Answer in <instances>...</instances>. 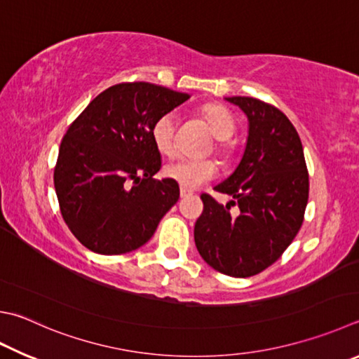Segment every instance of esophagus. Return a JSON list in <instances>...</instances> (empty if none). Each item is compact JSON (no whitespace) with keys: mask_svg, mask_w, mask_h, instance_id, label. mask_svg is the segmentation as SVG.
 Returning a JSON list of instances; mask_svg holds the SVG:
<instances>
[{"mask_svg":"<svg viewBox=\"0 0 359 359\" xmlns=\"http://www.w3.org/2000/svg\"><path fill=\"white\" fill-rule=\"evenodd\" d=\"M191 191H188V190H184V188H182V190H180V198L182 199H184V198H188V196H191Z\"/></svg>","mask_w":359,"mask_h":359,"instance_id":"obj_1","label":"esophagus"}]
</instances>
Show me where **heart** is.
I'll return each mask as SVG.
<instances>
[{
  "label": "heart",
  "mask_w": 359,
  "mask_h": 359,
  "mask_svg": "<svg viewBox=\"0 0 359 359\" xmlns=\"http://www.w3.org/2000/svg\"><path fill=\"white\" fill-rule=\"evenodd\" d=\"M202 116L207 121L210 132L217 142V154L226 158L232 154V146L227 140H231L236 133V121L226 108L219 105H207L202 108ZM175 126H177V113L169 111L161 114L152 126V140L155 147L161 154L172 155L174 154V136ZM165 175L168 179L174 180L184 190H196L201 185L210 182L217 175V166L210 160L196 161L188 158H177L169 161L165 166Z\"/></svg>",
  "instance_id": "b5f03b06"
}]
</instances>
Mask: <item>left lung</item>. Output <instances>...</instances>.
I'll list each match as a JSON object with an SVG mask.
<instances>
[{"label":"left lung","instance_id":"1","mask_svg":"<svg viewBox=\"0 0 359 359\" xmlns=\"http://www.w3.org/2000/svg\"><path fill=\"white\" fill-rule=\"evenodd\" d=\"M248 117L242 160L213 190L232 198L226 205L202 194L194 224L201 257L233 278L257 275L287 250L303 223L309 175L295 127L278 108L252 97H226ZM239 213L230 215V205Z\"/></svg>","mask_w":359,"mask_h":359}]
</instances>
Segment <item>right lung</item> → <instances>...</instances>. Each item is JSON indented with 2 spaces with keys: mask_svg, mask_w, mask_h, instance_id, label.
Wrapping results in <instances>:
<instances>
[{
  "mask_svg": "<svg viewBox=\"0 0 359 359\" xmlns=\"http://www.w3.org/2000/svg\"><path fill=\"white\" fill-rule=\"evenodd\" d=\"M190 99L151 83L108 88L84 108L61 142L55 190L78 242L105 256L138 250L179 201V185L155 180L161 168L152 126Z\"/></svg>",
  "mask_w": 359,
  "mask_h": 359,
  "instance_id": "add662e5",
  "label": "right lung"
}]
</instances>
